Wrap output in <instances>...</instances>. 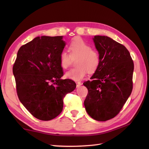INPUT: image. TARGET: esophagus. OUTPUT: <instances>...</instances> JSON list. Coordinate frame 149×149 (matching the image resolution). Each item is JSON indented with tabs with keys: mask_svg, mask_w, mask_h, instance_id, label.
<instances>
[{
	"mask_svg": "<svg viewBox=\"0 0 149 149\" xmlns=\"http://www.w3.org/2000/svg\"><path fill=\"white\" fill-rule=\"evenodd\" d=\"M81 85H82V83H81V82H77V83H76V86H77V88L79 87L80 86H81Z\"/></svg>",
	"mask_w": 149,
	"mask_h": 149,
	"instance_id": "34e87169",
	"label": "esophagus"
}]
</instances>
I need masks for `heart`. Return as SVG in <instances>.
I'll list each match as a JSON object with an SVG mask.
<instances>
[{
  "label": "heart",
  "mask_w": 149,
  "mask_h": 149,
  "mask_svg": "<svg viewBox=\"0 0 149 149\" xmlns=\"http://www.w3.org/2000/svg\"><path fill=\"white\" fill-rule=\"evenodd\" d=\"M69 50L73 58H78L76 60L77 67L66 72L65 77L75 81L81 80L86 76L88 72L93 73L99 68L100 58L99 54L86 42L76 38L70 43ZM71 56L66 51H63L59 56V62L63 68H66L70 64Z\"/></svg>",
  "instance_id": "b5f03b06"
}]
</instances>
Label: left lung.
<instances>
[{"instance_id": "1", "label": "left lung", "mask_w": 149, "mask_h": 149, "mask_svg": "<svg viewBox=\"0 0 149 149\" xmlns=\"http://www.w3.org/2000/svg\"><path fill=\"white\" fill-rule=\"evenodd\" d=\"M100 63L91 77L83 83L88 93L84 104L91 118L106 121L122 109L132 90L134 63L128 50L106 36L93 38Z\"/></svg>"}]
</instances>
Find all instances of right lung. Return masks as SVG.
Segmentation results:
<instances>
[{"label":"right lung","mask_w":149,"mask_h":149,"mask_svg":"<svg viewBox=\"0 0 149 149\" xmlns=\"http://www.w3.org/2000/svg\"><path fill=\"white\" fill-rule=\"evenodd\" d=\"M63 38H35L19 49L13 67L19 100L31 115L44 121L61 113L63 98L76 88L74 81L61 79L59 56L66 45Z\"/></svg>","instance_id":"1"}]
</instances>
